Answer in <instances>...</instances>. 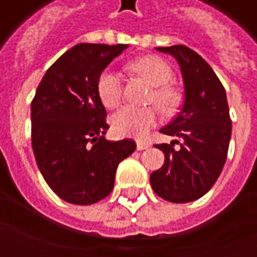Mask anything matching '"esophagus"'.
<instances>
[{
	"label": "esophagus",
	"mask_w": 257,
	"mask_h": 257,
	"mask_svg": "<svg viewBox=\"0 0 257 257\" xmlns=\"http://www.w3.org/2000/svg\"><path fill=\"white\" fill-rule=\"evenodd\" d=\"M150 147V143L149 142H145V140H138L136 142V149L138 150H146V149H149Z\"/></svg>",
	"instance_id": "34e87169"
}]
</instances>
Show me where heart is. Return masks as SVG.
I'll return each instance as SVG.
<instances>
[{
    "label": "heart",
    "instance_id": "1",
    "mask_svg": "<svg viewBox=\"0 0 257 257\" xmlns=\"http://www.w3.org/2000/svg\"><path fill=\"white\" fill-rule=\"evenodd\" d=\"M128 68L132 73L153 85L149 101H153L158 110L165 115H172L182 104V90L171 81L173 70L160 56L149 55L129 62ZM96 92L103 106L115 108L122 99V84L118 74L104 70L96 81ZM157 110L154 107L126 106L118 110L111 117V128L114 134L126 138H145L157 122Z\"/></svg>",
    "mask_w": 257,
    "mask_h": 257
}]
</instances>
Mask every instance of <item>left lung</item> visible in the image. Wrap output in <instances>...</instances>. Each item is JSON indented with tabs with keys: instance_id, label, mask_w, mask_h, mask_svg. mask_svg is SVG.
<instances>
[{
	"instance_id": "obj_1",
	"label": "left lung",
	"mask_w": 257,
	"mask_h": 257,
	"mask_svg": "<svg viewBox=\"0 0 257 257\" xmlns=\"http://www.w3.org/2000/svg\"><path fill=\"white\" fill-rule=\"evenodd\" d=\"M171 53L180 64L186 100L182 111L160 132L178 136L171 145H156L165 162L150 175L157 195L183 204L212 189L224 167L231 138V118L226 90L209 64L184 45L157 48ZM181 145L174 149V143Z\"/></svg>"
}]
</instances>
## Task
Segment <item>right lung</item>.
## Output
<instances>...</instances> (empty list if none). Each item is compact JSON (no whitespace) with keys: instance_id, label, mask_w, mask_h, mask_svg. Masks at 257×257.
Wrapping results in <instances>:
<instances>
[{"instance_id":"1","label":"right lung","mask_w":257,"mask_h":257,"mask_svg":"<svg viewBox=\"0 0 257 257\" xmlns=\"http://www.w3.org/2000/svg\"><path fill=\"white\" fill-rule=\"evenodd\" d=\"M128 45L78 44L48 68L31 101V146L48 186L60 198L90 205L111 193L132 139H104L107 112L96 81Z\"/></svg>"}]
</instances>
